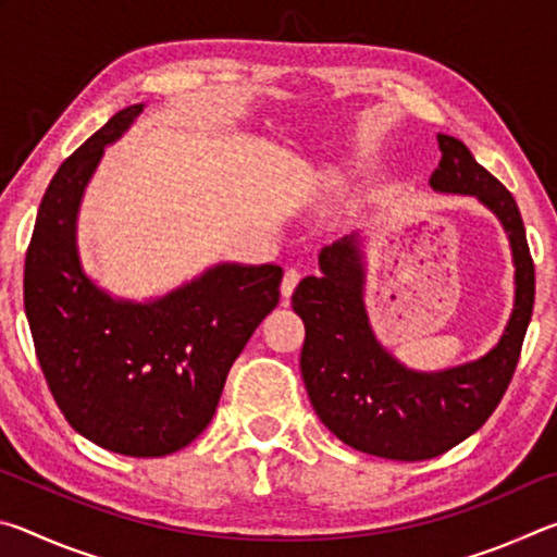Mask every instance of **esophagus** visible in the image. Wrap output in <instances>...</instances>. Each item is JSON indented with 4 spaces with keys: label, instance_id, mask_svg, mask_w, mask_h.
<instances>
[{
    "label": "esophagus",
    "instance_id": "1",
    "mask_svg": "<svg viewBox=\"0 0 557 557\" xmlns=\"http://www.w3.org/2000/svg\"><path fill=\"white\" fill-rule=\"evenodd\" d=\"M299 277L301 275H299L297 268H287L285 270V277H282V285H280V292H282V297H285V301L292 297V292H295Z\"/></svg>",
    "mask_w": 557,
    "mask_h": 557
}]
</instances>
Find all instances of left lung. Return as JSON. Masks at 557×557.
Masks as SVG:
<instances>
[{"mask_svg": "<svg viewBox=\"0 0 557 557\" xmlns=\"http://www.w3.org/2000/svg\"><path fill=\"white\" fill-rule=\"evenodd\" d=\"M440 166L430 186L474 196L502 221L516 268L513 312L498 344L479 361L422 373L379 344L363 305V250L358 235L319 252V277H305L292 309L305 322L299 369L319 420L366 455L420 461L442 455L484 425L513 379L533 314L535 270L521 211L508 188L476 162L465 143L437 135Z\"/></svg>", "mask_w": 557, "mask_h": 557, "instance_id": "1", "label": "left lung"}]
</instances>
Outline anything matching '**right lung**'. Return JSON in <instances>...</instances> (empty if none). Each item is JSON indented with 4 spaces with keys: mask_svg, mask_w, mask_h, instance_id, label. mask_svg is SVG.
Instances as JSON below:
<instances>
[{
    "mask_svg": "<svg viewBox=\"0 0 557 557\" xmlns=\"http://www.w3.org/2000/svg\"><path fill=\"white\" fill-rule=\"evenodd\" d=\"M143 110L112 115L51 178L26 250L24 309L71 428L117 455L164 457L211 422L233 361L277 307L282 268L221 262L152 301L110 297L83 272V191Z\"/></svg>",
    "mask_w": 557,
    "mask_h": 557,
    "instance_id": "obj_1",
    "label": "right lung"
}]
</instances>
